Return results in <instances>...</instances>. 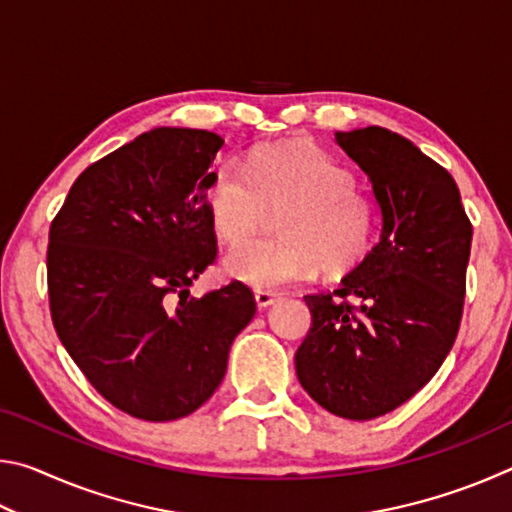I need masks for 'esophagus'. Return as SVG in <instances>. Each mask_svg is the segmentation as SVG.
<instances>
[{
	"label": "esophagus",
	"mask_w": 512,
	"mask_h": 512,
	"mask_svg": "<svg viewBox=\"0 0 512 512\" xmlns=\"http://www.w3.org/2000/svg\"><path fill=\"white\" fill-rule=\"evenodd\" d=\"M277 300V293H273V291H266V289H255V302H257V307H268V305H273V302Z\"/></svg>",
	"instance_id": "obj_1"
}]
</instances>
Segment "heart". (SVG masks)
Wrapping results in <instances>:
<instances>
[{
  "mask_svg": "<svg viewBox=\"0 0 512 512\" xmlns=\"http://www.w3.org/2000/svg\"><path fill=\"white\" fill-rule=\"evenodd\" d=\"M287 209L282 240L245 245L268 211ZM207 210L232 250L225 268L250 287L277 289L309 280L323 266L329 277L357 268L377 232V207L354 192V176L332 155L307 144H282L250 155L246 173L219 162L207 180Z\"/></svg>",
  "mask_w": 512,
  "mask_h": 512,
  "instance_id": "heart-1",
  "label": "heart"
}]
</instances>
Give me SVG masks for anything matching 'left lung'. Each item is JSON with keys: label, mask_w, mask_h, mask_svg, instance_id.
Here are the masks:
<instances>
[{"label": "left lung", "mask_w": 512, "mask_h": 512, "mask_svg": "<svg viewBox=\"0 0 512 512\" xmlns=\"http://www.w3.org/2000/svg\"><path fill=\"white\" fill-rule=\"evenodd\" d=\"M336 144L370 178L381 235L339 287L305 296L311 327L296 372L329 413L372 420L411 400L452 350L472 223L449 171L406 137L368 126L336 133Z\"/></svg>", "instance_id": "obj_1"}]
</instances>
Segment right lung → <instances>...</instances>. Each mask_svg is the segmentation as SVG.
<instances>
[{"label":"right lung","instance_id":"1","mask_svg":"<svg viewBox=\"0 0 512 512\" xmlns=\"http://www.w3.org/2000/svg\"><path fill=\"white\" fill-rule=\"evenodd\" d=\"M223 140L153 128L90 164L51 221L49 309L90 384L133 418L178 420L210 400L255 316L244 282L189 298L216 259L207 210Z\"/></svg>","mask_w":512,"mask_h":512}]
</instances>
